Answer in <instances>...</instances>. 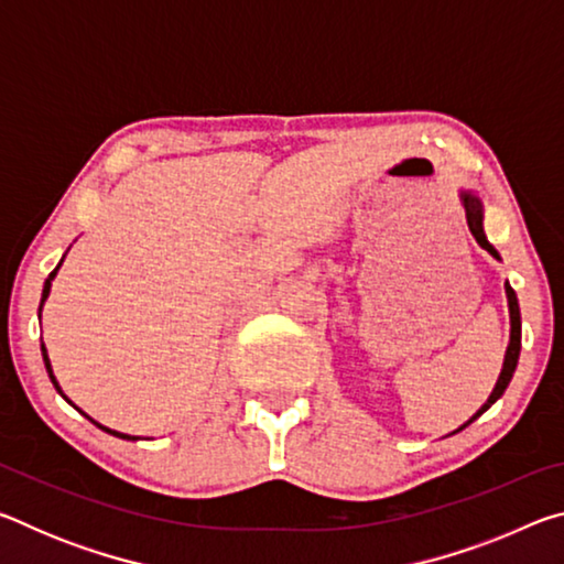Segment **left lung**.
Here are the masks:
<instances>
[{
    "label": "left lung",
    "instance_id": "1",
    "mask_svg": "<svg viewBox=\"0 0 564 564\" xmlns=\"http://www.w3.org/2000/svg\"><path fill=\"white\" fill-rule=\"evenodd\" d=\"M460 202H463V206H465V218H467V226H470V234L475 236V241L480 243L490 256H495V259L500 261V253L495 251V246L488 241V236H485V231H482V202H480V196H475L473 191H460ZM505 293H508V308H510V346H508V350H505V362H502L500 378H498V383H495V388H492L488 403H485L480 410H477V413H475L470 420H467L465 425L457 427V431H463V427L470 425L473 420L480 417V415L485 413V410H488V408L495 403V400H498V398L505 393V388H508L510 380H512L514 368H518L520 338H522L520 305H518V295H514L510 283H505ZM457 431H455V433H457Z\"/></svg>",
    "mask_w": 564,
    "mask_h": 564
}]
</instances>
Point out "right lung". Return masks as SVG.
I'll return each instance as SVG.
<instances>
[{"instance_id":"add662e5","label":"right lung","mask_w":564,"mask_h":564,"mask_svg":"<svg viewBox=\"0 0 564 564\" xmlns=\"http://www.w3.org/2000/svg\"><path fill=\"white\" fill-rule=\"evenodd\" d=\"M62 265V263H59ZM59 265H56V269L50 273V279L44 281V291H42V303H40V318H42V305H44V301H46V295H50V289H52V281H54V275H56V271H59ZM42 356H44V366H46V373H50V378H52V383H54V388H56V393H59L66 403H72L69 398H66L64 393H62V388H59V383H56V378H54V370H52V362H50V356H46V348H44V343H42ZM74 405V403H72ZM89 417V415H87ZM91 420V417H89ZM94 425L97 427H101L104 433H109V435H117V437H121V441H139V437H133V435H127V433H117V431H109V427H104V425H99L97 420H91Z\"/></svg>"}]
</instances>
